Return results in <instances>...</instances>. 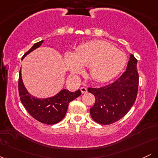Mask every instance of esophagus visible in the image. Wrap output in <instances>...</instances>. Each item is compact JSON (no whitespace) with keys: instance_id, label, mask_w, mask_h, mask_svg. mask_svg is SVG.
<instances>
[{"instance_id":"obj_1","label":"esophagus","mask_w":158,"mask_h":158,"mask_svg":"<svg viewBox=\"0 0 158 158\" xmlns=\"http://www.w3.org/2000/svg\"><path fill=\"white\" fill-rule=\"evenodd\" d=\"M80 90L82 94H86L87 92H88V89H87L86 88H85V87H81V88H80Z\"/></svg>"}]
</instances>
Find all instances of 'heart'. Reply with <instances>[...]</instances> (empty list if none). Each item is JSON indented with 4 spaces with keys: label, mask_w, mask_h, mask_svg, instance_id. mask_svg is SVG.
Listing matches in <instances>:
<instances>
[{
    "label": "heart",
    "mask_w": 158,
    "mask_h": 158,
    "mask_svg": "<svg viewBox=\"0 0 158 158\" xmlns=\"http://www.w3.org/2000/svg\"><path fill=\"white\" fill-rule=\"evenodd\" d=\"M126 53L103 40H93L79 45L76 52H68L64 56L66 70L77 76L89 68L90 77L97 82L108 81L119 75L126 67Z\"/></svg>",
    "instance_id": "heart-1"
}]
</instances>
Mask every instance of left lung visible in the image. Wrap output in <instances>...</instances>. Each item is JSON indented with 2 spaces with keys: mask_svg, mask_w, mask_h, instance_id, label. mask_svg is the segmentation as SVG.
Segmentation results:
<instances>
[{
  "mask_svg": "<svg viewBox=\"0 0 158 158\" xmlns=\"http://www.w3.org/2000/svg\"><path fill=\"white\" fill-rule=\"evenodd\" d=\"M137 60L132 54L126 70L112 84L99 88H88L95 97V103L90 109L95 122L102 125L114 123L124 117L131 109L137 98L139 75Z\"/></svg>",
  "mask_w": 158,
  "mask_h": 158,
  "instance_id": "1",
  "label": "left lung"
}]
</instances>
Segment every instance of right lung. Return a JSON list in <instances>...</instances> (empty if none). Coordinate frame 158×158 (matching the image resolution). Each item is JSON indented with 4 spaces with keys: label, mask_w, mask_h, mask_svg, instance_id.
I'll use <instances>...</instances> for the list:
<instances>
[{
    "label": "right lung",
    "mask_w": 158,
    "mask_h": 158,
    "mask_svg": "<svg viewBox=\"0 0 158 158\" xmlns=\"http://www.w3.org/2000/svg\"><path fill=\"white\" fill-rule=\"evenodd\" d=\"M43 42L44 40L35 43L23 56L22 60L29 53L39 48ZM19 91L21 102L28 113L36 120L48 125H53L60 122L66 114L69 103L81 95V90L79 89L75 92L63 89L51 97L39 99L33 97L29 93L23 85L21 68L19 72Z\"/></svg>",
    "instance_id": "add662e5"
}]
</instances>
